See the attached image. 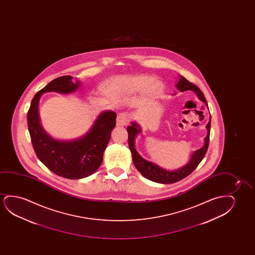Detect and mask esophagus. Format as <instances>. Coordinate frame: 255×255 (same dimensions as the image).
Listing matches in <instances>:
<instances>
[{
  "instance_id": "obj_1",
  "label": "esophagus",
  "mask_w": 255,
  "mask_h": 255,
  "mask_svg": "<svg viewBox=\"0 0 255 255\" xmlns=\"http://www.w3.org/2000/svg\"><path fill=\"white\" fill-rule=\"evenodd\" d=\"M128 122V118L126 113H119L117 118V126H126Z\"/></svg>"
}]
</instances>
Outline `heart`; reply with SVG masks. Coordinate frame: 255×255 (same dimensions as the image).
<instances>
[{
  "label": "heart",
  "mask_w": 255,
  "mask_h": 255,
  "mask_svg": "<svg viewBox=\"0 0 255 255\" xmlns=\"http://www.w3.org/2000/svg\"><path fill=\"white\" fill-rule=\"evenodd\" d=\"M164 90V84L157 78L145 75L121 76L113 78L107 84V91L117 98H126L142 92L148 99L157 98Z\"/></svg>",
  "instance_id": "heart-1"
}]
</instances>
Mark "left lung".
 <instances>
[{
	"mask_svg": "<svg viewBox=\"0 0 255 255\" xmlns=\"http://www.w3.org/2000/svg\"><path fill=\"white\" fill-rule=\"evenodd\" d=\"M176 88L181 92L186 91H192L193 92H195L196 95L199 98V100L205 103V105L208 107L207 102H206V98L203 94L202 91H200L196 85L190 83L188 80H186L183 76H180L178 78V83L176 84ZM206 128L207 129V135L204 139L205 141L204 145L199 150L192 152L187 164H185L184 166L178 168L174 171H169V170L160 167L157 164H154L152 162L145 160L136 151V148H135V141H136V136L139 133H141L142 129L137 123L131 122V125L127 127V131H128L129 148L131 152V156H132L133 164L136 166V170L139 171L144 178H146L147 179L151 180V181L160 183V184H172V183L179 181L191 174L199 165V163L202 161L206 155V150H207L208 144H209L211 116H210L209 122L206 125Z\"/></svg>",
	"mask_w": 255,
	"mask_h": 255,
	"instance_id": "1",
	"label": "left lung"
}]
</instances>
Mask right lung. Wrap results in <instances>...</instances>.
Returning a JSON list of instances; mask_svg holds the SVG:
<instances>
[{"label":"right lung","instance_id":"obj_1","mask_svg":"<svg viewBox=\"0 0 255 255\" xmlns=\"http://www.w3.org/2000/svg\"><path fill=\"white\" fill-rule=\"evenodd\" d=\"M71 76L57 77L38 91L32 99L27 116L28 131L35 154L49 170L63 178L80 179L93 174L103 162V156L115 128L117 114L102 112L91 129L79 138L58 140L42 128L39 116V101L42 94L57 92L70 94L78 90L81 83L72 82Z\"/></svg>","mask_w":255,"mask_h":255}]
</instances>
